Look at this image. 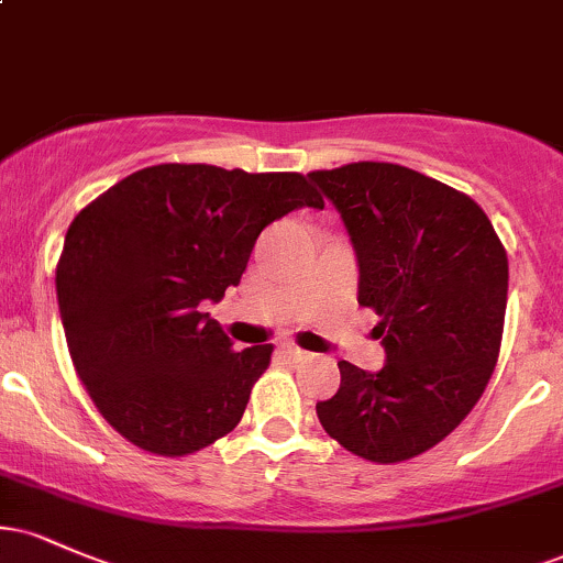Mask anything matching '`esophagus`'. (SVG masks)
Segmentation results:
<instances>
[{
    "label": "esophagus",
    "mask_w": 563,
    "mask_h": 563,
    "mask_svg": "<svg viewBox=\"0 0 563 563\" xmlns=\"http://www.w3.org/2000/svg\"><path fill=\"white\" fill-rule=\"evenodd\" d=\"M280 352L286 354V357L294 360V363H303V360L312 357V354H309L307 349H301L299 344H294V341H283V344H280Z\"/></svg>",
    "instance_id": "obj_1"
}]
</instances>
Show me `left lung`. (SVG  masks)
<instances>
[{
  "label": "left lung",
  "mask_w": 563,
  "mask_h": 563,
  "mask_svg": "<svg viewBox=\"0 0 563 563\" xmlns=\"http://www.w3.org/2000/svg\"><path fill=\"white\" fill-rule=\"evenodd\" d=\"M341 211L360 262V303L378 314L386 365L341 360L318 418L371 463L421 455L487 389L506 322L508 256L466 192L384 161L309 172Z\"/></svg>",
  "instance_id": "1"
}]
</instances>
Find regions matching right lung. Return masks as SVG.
Here are the masks:
<instances>
[{
	"mask_svg": "<svg viewBox=\"0 0 563 563\" xmlns=\"http://www.w3.org/2000/svg\"><path fill=\"white\" fill-rule=\"evenodd\" d=\"M325 200L299 172L158 164L74 217L55 286L70 360L134 448L183 457L241 423L273 344L232 349L203 301L241 283L256 238Z\"/></svg>",
	"mask_w": 563,
	"mask_h": 563,
	"instance_id": "obj_1",
	"label": "right lung"
}]
</instances>
